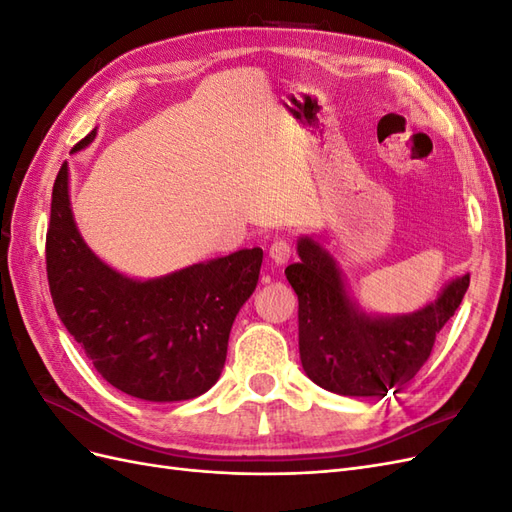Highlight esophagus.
Instances as JSON below:
<instances>
[{
	"label": "esophagus",
	"instance_id": "1",
	"mask_svg": "<svg viewBox=\"0 0 512 512\" xmlns=\"http://www.w3.org/2000/svg\"><path fill=\"white\" fill-rule=\"evenodd\" d=\"M290 254H292V247H290V243L284 241V239L275 241V243L269 247V258L275 262V265H284V262H288Z\"/></svg>",
	"mask_w": 512,
	"mask_h": 512
}]
</instances>
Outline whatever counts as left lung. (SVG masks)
I'll return each mask as SVG.
<instances>
[{
  "mask_svg": "<svg viewBox=\"0 0 512 512\" xmlns=\"http://www.w3.org/2000/svg\"><path fill=\"white\" fill-rule=\"evenodd\" d=\"M297 252L301 260L286 267V277L299 297L301 363L309 380L337 395L384 397L410 382L470 286L466 273L414 314L369 316L350 301L322 245L301 237Z\"/></svg>",
  "mask_w": 512,
  "mask_h": 512,
  "instance_id": "obj_1",
  "label": "left lung"
}]
</instances>
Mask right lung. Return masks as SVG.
Wrapping results in <instances>:
<instances>
[{
  "mask_svg": "<svg viewBox=\"0 0 512 512\" xmlns=\"http://www.w3.org/2000/svg\"><path fill=\"white\" fill-rule=\"evenodd\" d=\"M96 138L91 130L74 151ZM262 250H239L138 282L89 250L74 224L68 164L59 168L46 230V277L57 316L98 374L147 401H181L218 382L228 335L258 284Z\"/></svg>",
  "mask_w": 512,
  "mask_h": 512,
  "instance_id": "1",
  "label": "right lung"
}]
</instances>
